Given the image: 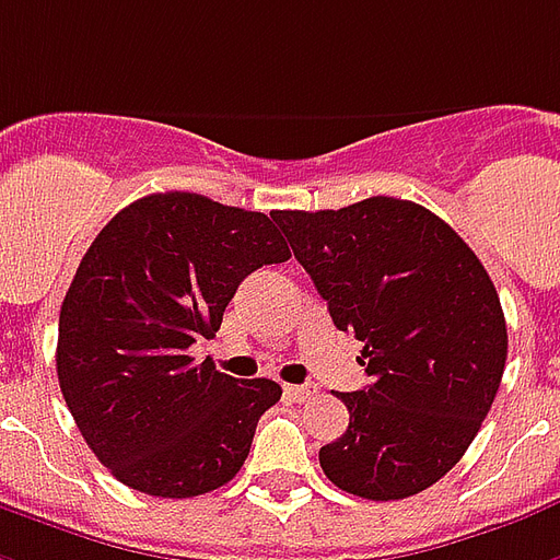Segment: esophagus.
<instances>
[{
	"mask_svg": "<svg viewBox=\"0 0 560 560\" xmlns=\"http://www.w3.org/2000/svg\"><path fill=\"white\" fill-rule=\"evenodd\" d=\"M284 395L302 404V400H308L314 395V385H284Z\"/></svg>",
	"mask_w": 560,
	"mask_h": 560,
	"instance_id": "34e87169",
	"label": "esophagus"
}]
</instances>
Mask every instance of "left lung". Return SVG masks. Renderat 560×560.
<instances>
[{
	"label": "left lung",
	"mask_w": 560,
	"mask_h": 560,
	"mask_svg": "<svg viewBox=\"0 0 560 560\" xmlns=\"http://www.w3.org/2000/svg\"><path fill=\"white\" fill-rule=\"evenodd\" d=\"M332 323L364 343L371 385L341 395L350 424L320 469L359 499L395 501L459 463L508 359L495 284L457 231L416 201L272 210Z\"/></svg>",
	"instance_id": "1"
}]
</instances>
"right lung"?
<instances>
[{"mask_svg": "<svg viewBox=\"0 0 560 560\" xmlns=\"http://www.w3.org/2000/svg\"><path fill=\"white\" fill-rule=\"evenodd\" d=\"M291 248L267 213L153 192L94 237L59 314V385L94 457L130 490L189 499L246 463L281 385L219 374L213 338L240 281Z\"/></svg>", "mask_w": 560, "mask_h": 560, "instance_id": "right-lung-1", "label": "right lung"}]
</instances>
